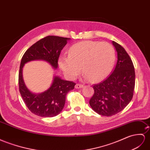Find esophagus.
Listing matches in <instances>:
<instances>
[{
  "mask_svg": "<svg viewBox=\"0 0 150 150\" xmlns=\"http://www.w3.org/2000/svg\"><path fill=\"white\" fill-rule=\"evenodd\" d=\"M83 86L82 84H80V83H76L75 85V88L76 89H80V88H82Z\"/></svg>",
  "mask_w": 150,
  "mask_h": 150,
  "instance_id": "obj_1",
  "label": "esophagus"
}]
</instances>
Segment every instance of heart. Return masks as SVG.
Returning a JSON list of instances; mask_svg holds the SVG:
<instances>
[{"mask_svg":"<svg viewBox=\"0 0 150 150\" xmlns=\"http://www.w3.org/2000/svg\"><path fill=\"white\" fill-rule=\"evenodd\" d=\"M115 60V52L108 42L84 41L71 45L69 55L61 54L58 64L69 79H74L82 70L84 79L97 82L105 79Z\"/></svg>","mask_w":150,"mask_h":150,"instance_id":"b5f03b06","label":"heart"}]
</instances>
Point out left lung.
I'll return each instance as SVG.
<instances>
[{
  "label": "left lung",
  "mask_w": 150,
  "mask_h": 150,
  "mask_svg": "<svg viewBox=\"0 0 150 150\" xmlns=\"http://www.w3.org/2000/svg\"><path fill=\"white\" fill-rule=\"evenodd\" d=\"M112 44L117 52L114 70L103 82L94 84V93L89 104L94 112L110 117L121 112L133 97L135 71L132 61L124 48L117 42Z\"/></svg>",
  "instance_id": "1"
}]
</instances>
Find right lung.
Returning <instances> with one entry per match:
<instances>
[{"label":"right lung","mask_w":150,"mask_h":150,"mask_svg":"<svg viewBox=\"0 0 150 150\" xmlns=\"http://www.w3.org/2000/svg\"><path fill=\"white\" fill-rule=\"evenodd\" d=\"M69 40L70 38L45 37L32 45L22 57L18 77L20 93L30 112L39 117H53L61 113L66 101L67 94L74 89L76 83L54 76L48 89L41 93H33L26 87L24 82L23 68L25 64L30 61L43 60L56 70L61 50Z\"/></svg>","instance_id":"add662e5"}]
</instances>
